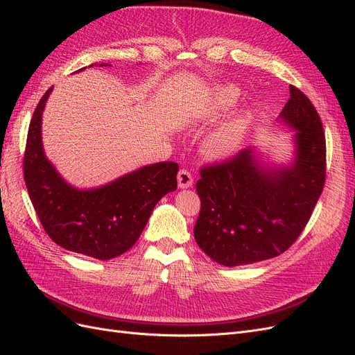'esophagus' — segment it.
Masks as SVG:
<instances>
[{
  "instance_id": "1",
  "label": "esophagus",
  "mask_w": 355,
  "mask_h": 355,
  "mask_svg": "<svg viewBox=\"0 0 355 355\" xmlns=\"http://www.w3.org/2000/svg\"><path fill=\"white\" fill-rule=\"evenodd\" d=\"M192 182H194V179H192L191 171H188L187 168L179 170V173H178L179 188H189V187H192Z\"/></svg>"
}]
</instances>
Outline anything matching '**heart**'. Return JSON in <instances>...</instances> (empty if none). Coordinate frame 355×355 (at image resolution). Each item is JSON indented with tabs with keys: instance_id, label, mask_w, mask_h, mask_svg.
<instances>
[{
	"instance_id": "heart-1",
	"label": "heart",
	"mask_w": 355,
	"mask_h": 355,
	"mask_svg": "<svg viewBox=\"0 0 355 355\" xmlns=\"http://www.w3.org/2000/svg\"><path fill=\"white\" fill-rule=\"evenodd\" d=\"M239 101V92L232 85H225V87L216 89L213 93V101H211V112L213 114H220L223 111H228L230 108L235 105ZM247 123H249V118L247 115L241 114L237 115L228 123L220 125L216 132L211 133L207 139V149L209 153L213 155H225L231 153L240 142L243 137Z\"/></svg>"
}]
</instances>
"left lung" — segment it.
I'll use <instances>...</instances> for the list:
<instances>
[{
	"label": "left lung",
	"instance_id": "8db88e82",
	"mask_svg": "<svg viewBox=\"0 0 355 355\" xmlns=\"http://www.w3.org/2000/svg\"><path fill=\"white\" fill-rule=\"evenodd\" d=\"M280 116L296 128L297 153L290 168L263 170L252 149L200 168L194 237L220 265L261 262L286 252L305 230L323 192L326 136L315 106L290 85Z\"/></svg>",
	"mask_w": 355,
	"mask_h": 355
}]
</instances>
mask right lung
<instances>
[{"mask_svg": "<svg viewBox=\"0 0 355 355\" xmlns=\"http://www.w3.org/2000/svg\"><path fill=\"white\" fill-rule=\"evenodd\" d=\"M103 67V63H102ZM50 87L31 118L24 178L42 228L63 249L106 261L141 237L155 204L178 188L179 164L157 163L90 191L69 187L42 151L41 115Z\"/></svg>", "mask_w": 355, "mask_h": 355, "instance_id": "right-lung-1", "label": "right lung"}]
</instances>
